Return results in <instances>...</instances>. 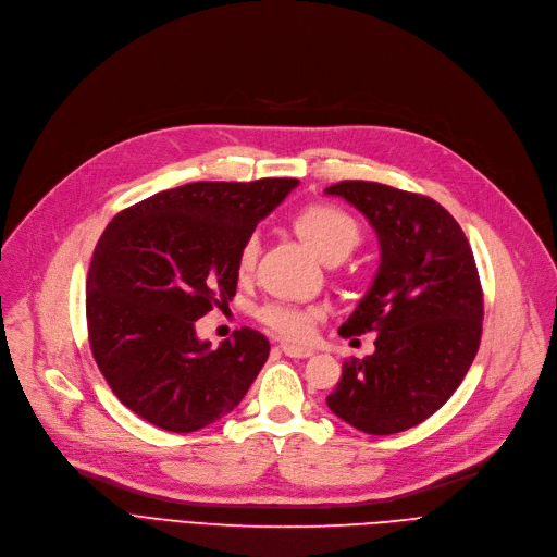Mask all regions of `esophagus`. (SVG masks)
<instances>
[{"mask_svg": "<svg viewBox=\"0 0 557 557\" xmlns=\"http://www.w3.org/2000/svg\"><path fill=\"white\" fill-rule=\"evenodd\" d=\"M281 350L287 355V357H297V359H304V357H312V348H301V346H292V344H281Z\"/></svg>", "mask_w": 557, "mask_h": 557, "instance_id": "34e87169", "label": "esophagus"}]
</instances>
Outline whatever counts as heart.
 Wrapping results in <instances>:
<instances>
[{"label":"heart","instance_id":"1","mask_svg":"<svg viewBox=\"0 0 557 557\" xmlns=\"http://www.w3.org/2000/svg\"><path fill=\"white\" fill-rule=\"evenodd\" d=\"M292 224L294 232L325 263H339L362 240V232H359L355 218L333 205H312L294 218ZM258 249V236H247L238 251L240 274H249L253 270ZM256 317L274 335L289 342H304L312 335L314 323L321 319V308L270 301L258 308Z\"/></svg>","mask_w":557,"mask_h":557}]
</instances>
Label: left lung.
<instances>
[{"mask_svg":"<svg viewBox=\"0 0 557 557\" xmlns=\"http://www.w3.org/2000/svg\"><path fill=\"white\" fill-rule=\"evenodd\" d=\"M371 222L380 240L373 285L339 335L377 333L350 357L325 398L355 430L388 436L436 413L463 382L481 342L483 292L463 228L428 195L348 180L325 188Z\"/></svg>","mask_w":557,"mask_h":557,"instance_id":"8db88e82","label":"left lung"}]
</instances>
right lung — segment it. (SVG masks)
Segmentation results:
<instances>
[{"label":"right lung","instance_id":"1","mask_svg":"<svg viewBox=\"0 0 557 557\" xmlns=\"http://www.w3.org/2000/svg\"><path fill=\"white\" fill-rule=\"evenodd\" d=\"M297 184L193 182L112 218L91 256L85 310L91 355L129 411L188 434L245 398L268 337L240 329L211 348L195 321L236 297L245 238Z\"/></svg>","mask_w":557,"mask_h":557}]
</instances>
